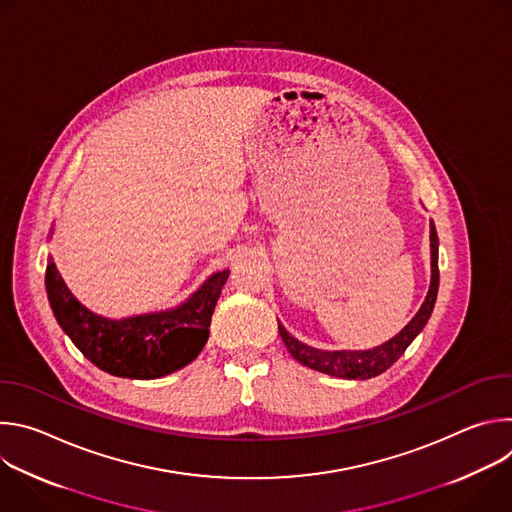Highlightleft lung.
Here are the masks:
<instances>
[{
	"mask_svg": "<svg viewBox=\"0 0 512 512\" xmlns=\"http://www.w3.org/2000/svg\"><path fill=\"white\" fill-rule=\"evenodd\" d=\"M437 233H435V225H429V251H431V281H429V289L427 296L419 308V312L411 318V322L393 338H389L387 342L369 348V350H320L314 346H308L304 342H300L298 338L291 336L283 324H279L277 320V330L279 336L285 344V348L289 350V354L294 356L298 362H302L304 367H310L318 373L324 375H332L338 379H371L377 377L381 373H385L393 362H397V358L405 352V348L415 340V336L425 328L433 306H435V298H437V287H440V269H437Z\"/></svg>",
	"mask_w": 512,
	"mask_h": 512,
	"instance_id": "obj_1",
	"label": "left lung"
}]
</instances>
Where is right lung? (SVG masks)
Here are the masks:
<instances>
[{"instance_id":"1","label":"right lung","mask_w":512,"mask_h":512,"mask_svg":"<svg viewBox=\"0 0 512 512\" xmlns=\"http://www.w3.org/2000/svg\"><path fill=\"white\" fill-rule=\"evenodd\" d=\"M227 279L229 269L216 271L176 308L113 320L72 296L48 257L46 294L58 326L95 367L115 377L148 381L184 369L200 354Z\"/></svg>"}]
</instances>
